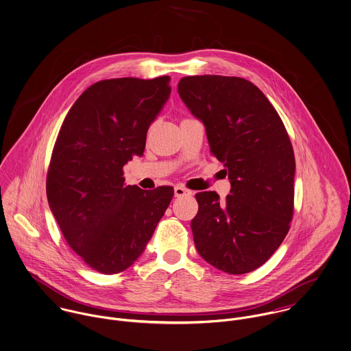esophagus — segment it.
<instances>
[{
    "instance_id": "esophagus-1",
    "label": "esophagus",
    "mask_w": 351,
    "mask_h": 351,
    "mask_svg": "<svg viewBox=\"0 0 351 351\" xmlns=\"http://www.w3.org/2000/svg\"><path fill=\"white\" fill-rule=\"evenodd\" d=\"M173 193H175V196H176V197H182V196H186V195L193 194L191 191L186 190V189H184V187H182V186H176V187H175V190H173Z\"/></svg>"
}]
</instances>
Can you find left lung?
Masks as SVG:
<instances>
[{"label": "left lung", "instance_id": "obj_1", "mask_svg": "<svg viewBox=\"0 0 351 351\" xmlns=\"http://www.w3.org/2000/svg\"><path fill=\"white\" fill-rule=\"evenodd\" d=\"M178 93L203 122L210 151L226 167L232 186L226 200L214 191L195 195V247L222 272H252L289 230L296 165L288 133L264 93L246 79L186 77Z\"/></svg>", "mask_w": 351, "mask_h": 351}]
</instances>
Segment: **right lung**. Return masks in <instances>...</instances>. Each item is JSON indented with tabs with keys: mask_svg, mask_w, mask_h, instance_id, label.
Segmentation results:
<instances>
[{
	"mask_svg": "<svg viewBox=\"0 0 351 351\" xmlns=\"http://www.w3.org/2000/svg\"><path fill=\"white\" fill-rule=\"evenodd\" d=\"M169 77L118 78L90 86L70 109L47 175L49 208L71 249L113 274L143 254L173 196L126 186L122 168L143 156L147 133L171 94Z\"/></svg>",
	"mask_w": 351,
	"mask_h": 351,
	"instance_id": "1",
	"label": "right lung"
}]
</instances>
